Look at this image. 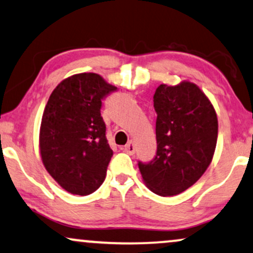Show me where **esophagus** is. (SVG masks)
<instances>
[{
    "label": "esophagus",
    "instance_id": "esophagus-1",
    "mask_svg": "<svg viewBox=\"0 0 253 253\" xmlns=\"http://www.w3.org/2000/svg\"><path fill=\"white\" fill-rule=\"evenodd\" d=\"M123 150L130 155L135 154V145H133V142L130 141L129 143H127V144L123 148Z\"/></svg>",
    "mask_w": 253,
    "mask_h": 253
}]
</instances>
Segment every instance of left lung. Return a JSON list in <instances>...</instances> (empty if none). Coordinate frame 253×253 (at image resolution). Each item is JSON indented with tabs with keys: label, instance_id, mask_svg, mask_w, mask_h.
<instances>
[{
	"label": "left lung",
	"instance_id": "obj_1",
	"mask_svg": "<svg viewBox=\"0 0 253 253\" xmlns=\"http://www.w3.org/2000/svg\"><path fill=\"white\" fill-rule=\"evenodd\" d=\"M157 151L138 161L143 180L156 195L174 196L201 178L217 144L216 111L196 84H161L154 95Z\"/></svg>",
	"mask_w": 253,
	"mask_h": 253
}]
</instances>
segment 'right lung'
<instances>
[{"mask_svg": "<svg viewBox=\"0 0 253 253\" xmlns=\"http://www.w3.org/2000/svg\"><path fill=\"white\" fill-rule=\"evenodd\" d=\"M115 91L99 75L83 73L62 81L49 97L41 123V156L68 192L86 196L104 182L114 152L101 109Z\"/></svg>", "mask_w": 253, "mask_h": 253, "instance_id": "add662e5", "label": "right lung"}]
</instances>
